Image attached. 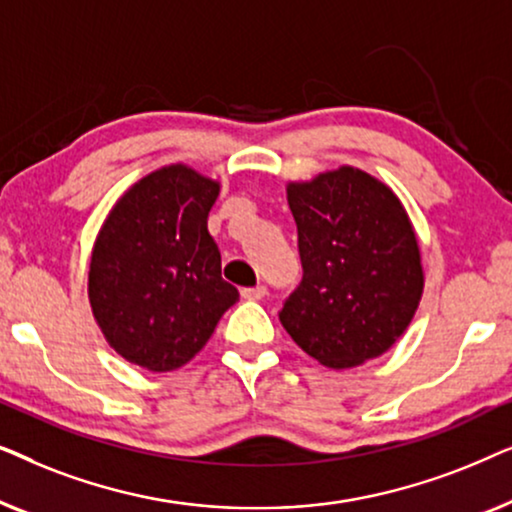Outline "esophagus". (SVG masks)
Masks as SVG:
<instances>
[{"label":"esophagus","mask_w":512,"mask_h":512,"mask_svg":"<svg viewBox=\"0 0 512 512\" xmlns=\"http://www.w3.org/2000/svg\"><path fill=\"white\" fill-rule=\"evenodd\" d=\"M240 293H242L244 300H261V298H265L268 289H265L263 284H258V286H247V289H242Z\"/></svg>","instance_id":"34e87169"}]
</instances>
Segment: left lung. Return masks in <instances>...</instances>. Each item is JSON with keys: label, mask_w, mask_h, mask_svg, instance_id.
I'll list each match as a JSON object with an SVG mask.
<instances>
[{"label": "left lung", "mask_w": 512, "mask_h": 512, "mask_svg": "<svg viewBox=\"0 0 512 512\" xmlns=\"http://www.w3.org/2000/svg\"><path fill=\"white\" fill-rule=\"evenodd\" d=\"M303 279L279 321L328 368L387 352L408 328L424 289L415 230L394 193L370 174L340 167L289 184Z\"/></svg>", "instance_id": "8db88e82"}]
</instances>
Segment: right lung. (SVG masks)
Segmentation results:
<instances>
[{
    "instance_id": "right-lung-1",
    "label": "right lung",
    "mask_w": 512,
    "mask_h": 512,
    "mask_svg": "<svg viewBox=\"0 0 512 512\" xmlns=\"http://www.w3.org/2000/svg\"><path fill=\"white\" fill-rule=\"evenodd\" d=\"M219 184L186 165L137 181L97 235L88 272L93 314L125 361L153 373L184 366L240 293L221 277L207 230Z\"/></svg>"
}]
</instances>
